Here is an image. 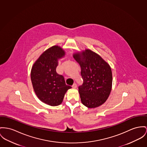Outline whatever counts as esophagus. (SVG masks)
Here are the masks:
<instances>
[{"label": "esophagus", "instance_id": "obj_1", "mask_svg": "<svg viewBox=\"0 0 147 147\" xmlns=\"http://www.w3.org/2000/svg\"><path fill=\"white\" fill-rule=\"evenodd\" d=\"M72 88H77V84H75H75H73V85L72 86Z\"/></svg>", "mask_w": 147, "mask_h": 147}]
</instances>
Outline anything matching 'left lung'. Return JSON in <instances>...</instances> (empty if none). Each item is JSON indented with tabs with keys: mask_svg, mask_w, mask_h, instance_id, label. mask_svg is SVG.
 I'll return each mask as SVG.
<instances>
[{
	"mask_svg": "<svg viewBox=\"0 0 147 147\" xmlns=\"http://www.w3.org/2000/svg\"><path fill=\"white\" fill-rule=\"evenodd\" d=\"M74 57L80 65L83 84L78 87L82 103L88 108L104 104L110 94L112 72L110 66L96 53L86 49Z\"/></svg>",
	"mask_w": 147,
	"mask_h": 147,
	"instance_id": "8db88e82",
	"label": "left lung"
}]
</instances>
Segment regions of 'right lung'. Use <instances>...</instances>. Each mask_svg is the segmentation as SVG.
Returning <instances> with one entry per match:
<instances>
[{
  "instance_id": "1",
  "label": "right lung",
  "mask_w": 147,
  "mask_h": 147,
  "mask_svg": "<svg viewBox=\"0 0 147 147\" xmlns=\"http://www.w3.org/2000/svg\"><path fill=\"white\" fill-rule=\"evenodd\" d=\"M64 55L61 48L53 46L40 56L31 70V81L37 96L51 106L61 104L65 94L71 88L66 84L63 76L56 72L58 59Z\"/></svg>"
}]
</instances>
